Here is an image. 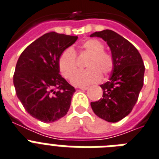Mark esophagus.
<instances>
[{
  "label": "esophagus",
  "instance_id": "obj_1",
  "mask_svg": "<svg viewBox=\"0 0 159 159\" xmlns=\"http://www.w3.org/2000/svg\"><path fill=\"white\" fill-rule=\"evenodd\" d=\"M77 88L81 89V90H83V91H86V90H88V86H79V87H77Z\"/></svg>",
  "mask_w": 159,
  "mask_h": 159
}]
</instances>
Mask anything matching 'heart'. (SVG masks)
<instances>
[{
	"label": "heart",
	"instance_id": "obj_1",
	"mask_svg": "<svg viewBox=\"0 0 159 159\" xmlns=\"http://www.w3.org/2000/svg\"><path fill=\"white\" fill-rule=\"evenodd\" d=\"M81 50L89 55L86 62L87 69L78 71L72 77L71 82L76 86H88L98 82L101 78V74L106 76L113 68V59L109 53L104 52V46L95 39H90L82 44ZM60 73L65 78H69L77 69V59L74 50L68 48L62 53L59 60Z\"/></svg>",
	"mask_w": 159,
	"mask_h": 159
}]
</instances>
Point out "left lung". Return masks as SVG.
<instances>
[{
  "label": "left lung",
  "mask_w": 159,
  "mask_h": 159,
  "mask_svg": "<svg viewBox=\"0 0 159 159\" xmlns=\"http://www.w3.org/2000/svg\"><path fill=\"white\" fill-rule=\"evenodd\" d=\"M91 37L106 42L114 63L109 81L100 85L103 96L91 102V109L102 119L117 122L131 113L137 101L144 84V63L137 49L113 31L95 32Z\"/></svg>",
  "instance_id": "left-lung-1"
}]
</instances>
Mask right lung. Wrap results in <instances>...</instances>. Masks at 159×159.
Masks as SVG:
<instances>
[{
	"instance_id": "obj_1",
	"label": "right lung",
	"mask_w": 159,
	"mask_h": 159,
	"mask_svg": "<svg viewBox=\"0 0 159 159\" xmlns=\"http://www.w3.org/2000/svg\"><path fill=\"white\" fill-rule=\"evenodd\" d=\"M78 37L50 32L31 43L17 61L14 86L32 117L53 122L65 116L75 89L59 74L62 53Z\"/></svg>"
}]
</instances>
